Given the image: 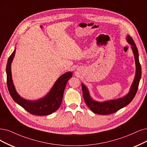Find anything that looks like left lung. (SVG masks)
I'll use <instances>...</instances> for the list:
<instances>
[{
  "instance_id": "8db88e82",
  "label": "left lung",
  "mask_w": 147,
  "mask_h": 147,
  "mask_svg": "<svg viewBox=\"0 0 147 147\" xmlns=\"http://www.w3.org/2000/svg\"><path fill=\"white\" fill-rule=\"evenodd\" d=\"M127 41L131 45V48L134 54L136 64V74L128 94L119 99L105 100L104 102H98L92 99L88 88L84 84H81L82 88L84 99L86 104L94 113L98 114V115H106L115 113L128 105L133 100L137 93L141 78V74H142V69H141V66L139 60V53L136 45L131 37L127 35Z\"/></svg>"
}]
</instances>
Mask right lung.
Segmentation results:
<instances>
[{"instance_id":"right-lung-1","label":"right lung","mask_w":147,"mask_h":147,"mask_svg":"<svg viewBox=\"0 0 147 147\" xmlns=\"http://www.w3.org/2000/svg\"><path fill=\"white\" fill-rule=\"evenodd\" d=\"M15 53L16 48L8 59L6 68L7 86L13 99L25 110L34 115H49L57 111L62 104L65 86L68 80L72 77L73 73L68 71L61 75L44 97L37 100H26L18 94L13 84L11 66Z\"/></svg>"}]
</instances>
